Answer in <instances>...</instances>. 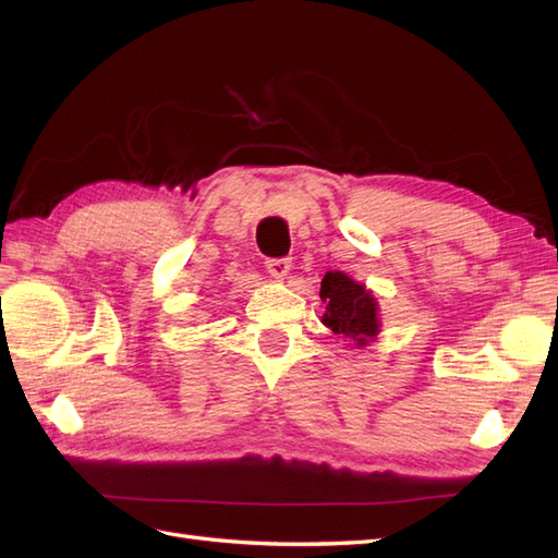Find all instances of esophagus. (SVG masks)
Returning <instances> with one entry per match:
<instances>
[{
  "mask_svg": "<svg viewBox=\"0 0 558 558\" xmlns=\"http://www.w3.org/2000/svg\"><path fill=\"white\" fill-rule=\"evenodd\" d=\"M265 267H267V272L272 275V277L283 279L286 275H289V269H291V258H267Z\"/></svg>",
  "mask_w": 558,
  "mask_h": 558,
  "instance_id": "1",
  "label": "esophagus"
}]
</instances>
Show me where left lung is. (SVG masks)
<instances>
[{
  "mask_svg": "<svg viewBox=\"0 0 558 558\" xmlns=\"http://www.w3.org/2000/svg\"><path fill=\"white\" fill-rule=\"evenodd\" d=\"M320 300L326 305L324 324L342 335L344 340L365 344L379 332L377 302L365 291V286L351 281L342 272H328L320 281Z\"/></svg>",
  "mask_w": 558,
  "mask_h": 558,
  "instance_id": "1",
  "label": "left lung"
}]
</instances>
